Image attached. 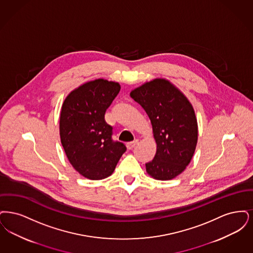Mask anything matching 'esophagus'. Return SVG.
Returning <instances> with one entry per match:
<instances>
[{
    "label": "esophagus",
    "instance_id": "esophagus-1",
    "mask_svg": "<svg viewBox=\"0 0 253 253\" xmlns=\"http://www.w3.org/2000/svg\"><path fill=\"white\" fill-rule=\"evenodd\" d=\"M138 143H139L138 140H135L133 142H129V143H126V147H127V149H132V148H134L137 145Z\"/></svg>",
    "mask_w": 253,
    "mask_h": 253
}]
</instances>
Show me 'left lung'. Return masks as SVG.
Returning a JSON list of instances; mask_svg holds the SVG:
<instances>
[{"instance_id": "1", "label": "left lung", "mask_w": 253, "mask_h": 253, "mask_svg": "<svg viewBox=\"0 0 253 253\" xmlns=\"http://www.w3.org/2000/svg\"><path fill=\"white\" fill-rule=\"evenodd\" d=\"M130 96L147 113L157 143L154 159L145 164L156 179L169 180L190 164L198 143V122L186 96L168 80L157 78L133 89Z\"/></svg>"}]
</instances>
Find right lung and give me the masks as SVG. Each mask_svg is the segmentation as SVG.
I'll list each match as a JSON object with an SVG mask.
<instances>
[{
    "mask_svg": "<svg viewBox=\"0 0 253 253\" xmlns=\"http://www.w3.org/2000/svg\"><path fill=\"white\" fill-rule=\"evenodd\" d=\"M120 88L119 83L95 79L74 89L62 105L59 133L67 158L79 174L92 180L110 176L126 150L112 140V126L105 121Z\"/></svg>",
    "mask_w": 253,
    "mask_h": 253,
    "instance_id": "obj_1",
    "label": "right lung"
}]
</instances>
